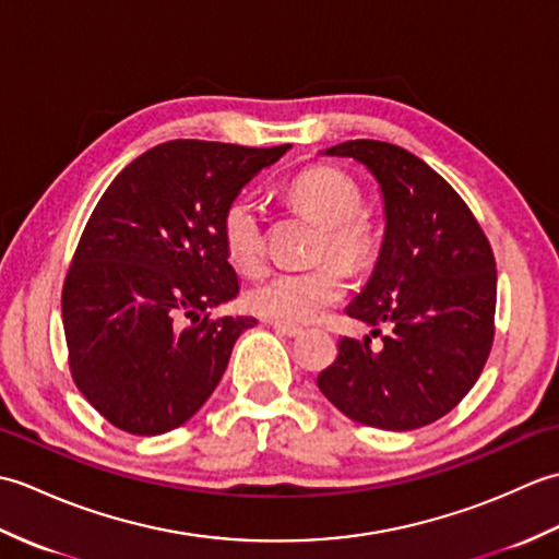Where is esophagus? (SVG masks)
<instances>
[{"instance_id": "esophagus-1", "label": "esophagus", "mask_w": 559, "mask_h": 559, "mask_svg": "<svg viewBox=\"0 0 559 559\" xmlns=\"http://www.w3.org/2000/svg\"><path fill=\"white\" fill-rule=\"evenodd\" d=\"M271 324V329L276 331V334H283V336H290V338H295V336H300L302 334V326H295V324H283V322H269Z\"/></svg>"}]
</instances>
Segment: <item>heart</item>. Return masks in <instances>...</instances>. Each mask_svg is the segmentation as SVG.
<instances>
[{"label":"heart","instance_id":"b5f03b06","mask_svg":"<svg viewBox=\"0 0 559 559\" xmlns=\"http://www.w3.org/2000/svg\"><path fill=\"white\" fill-rule=\"evenodd\" d=\"M290 204L322 223L312 259L319 264L300 271H276L247 293L249 310L271 322L307 324L346 295V276L334 255L348 269H362L377 247L374 221L362 204V189L348 173L331 165H312L286 187ZM221 242L230 264L254 276L264 269V218L252 197L240 194L221 216Z\"/></svg>","mask_w":559,"mask_h":559}]
</instances>
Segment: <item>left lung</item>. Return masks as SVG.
I'll list each match as a JSON object with an SVG mask.
<instances>
[{
	"label": "left lung",
	"mask_w": 559,
	"mask_h": 559,
	"mask_svg": "<svg viewBox=\"0 0 559 559\" xmlns=\"http://www.w3.org/2000/svg\"><path fill=\"white\" fill-rule=\"evenodd\" d=\"M326 156L355 158L384 197L377 266L348 317L389 331L338 341L317 386L350 420L415 430L442 418L478 382L495 341L497 269L480 223L454 187L406 148L343 141Z\"/></svg>",
	"instance_id": "left-lung-1"
}]
</instances>
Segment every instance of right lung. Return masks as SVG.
Returning a JSON list of instances; mask_svg holds the SVG:
<instances>
[{
	"label": "right lung",
	"instance_id": "obj_1",
	"mask_svg": "<svg viewBox=\"0 0 559 559\" xmlns=\"http://www.w3.org/2000/svg\"><path fill=\"white\" fill-rule=\"evenodd\" d=\"M290 146L175 139L141 153L93 209L62 288L74 384L105 420L153 437L185 425L254 317H218L240 283L221 216Z\"/></svg>",
	"mask_w": 559,
	"mask_h": 559
}]
</instances>
